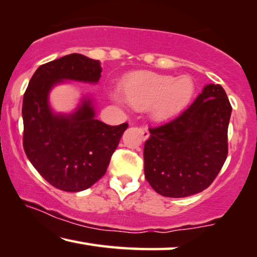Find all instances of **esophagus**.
<instances>
[{
    "mask_svg": "<svg viewBox=\"0 0 257 257\" xmlns=\"http://www.w3.org/2000/svg\"><path fill=\"white\" fill-rule=\"evenodd\" d=\"M140 132H141L142 139H144V140L148 139V137H149V131H148V127H147V126H141V127H140Z\"/></svg>",
    "mask_w": 257,
    "mask_h": 257,
    "instance_id": "1",
    "label": "esophagus"
}]
</instances>
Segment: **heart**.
I'll list each match as a JSON object with an SVG mask.
<instances>
[{
	"label": "heart",
	"instance_id": "1",
	"mask_svg": "<svg viewBox=\"0 0 257 257\" xmlns=\"http://www.w3.org/2000/svg\"><path fill=\"white\" fill-rule=\"evenodd\" d=\"M195 93L194 81L187 76L175 78L156 73H137L125 79L123 95L136 109L152 105L156 119L164 120L178 115L191 103Z\"/></svg>",
	"mask_w": 257,
	"mask_h": 257
}]
</instances>
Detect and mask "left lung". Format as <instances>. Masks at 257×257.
Instances as JSON below:
<instances>
[{
    "mask_svg": "<svg viewBox=\"0 0 257 257\" xmlns=\"http://www.w3.org/2000/svg\"><path fill=\"white\" fill-rule=\"evenodd\" d=\"M231 112L224 88L209 84L180 116L149 128L145 177L154 191L185 197L210 186L227 157Z\"/></svg>",
    "mask_w": 257,
    "mask_h": 257,
    "instance_id": "1",
    "label": "left lung"
}]
</instances>
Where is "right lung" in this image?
<instances>
[{
    "label": "right lung",
    "instance_id": "obj_1",
    "mask_svg": "<svg viewBox=\"0 0 257 257\" xmlns=\"http://www.w3.org/2000/svg\"><path fill=\"white\" fill-rule=\"evenodd\" d=\"M101 72L100 61L66 55L39 66L24 94V151L43 178L62 191H84L102 178L128 126H110L96 119L87 97L70 115H57L50 109L48 96L55 85L64 80L96 84Z\"/></svg>",
    "mask_w": 257,
    "mask_h": 257
}]
</instances>
